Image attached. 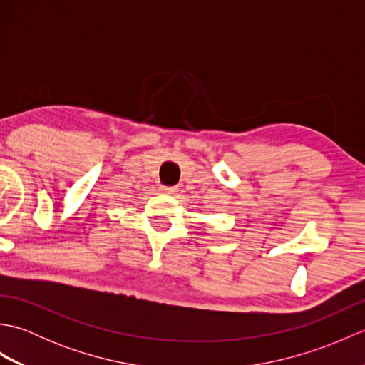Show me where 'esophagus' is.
Listing matches in <instances>:
<instances>
[{
	"mask_svg": "<svg viewBox=\"0 0 365 365\" xmlns=\"http://www.w3.org/2000/svg\"><path fill=\"white\" fill-rule=\"evenodd\" d=\"M163 192H165V195H169V196H174L175 192L178 191L177 190V187H165V185H163V187L160 188Z\"/></svg>",
	"mask_w": 365,
	"mask_h": 365,
	"instance_id": "esophagus-1",
	"label": "esophagus"
}]
</instances>
